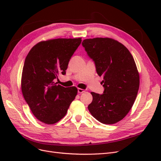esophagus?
<instances>
[{
  "mask_svg": "<svg viewBox=\"0 0 161 161\" xmlns=\"http://www.w3.org/2000/svg\"><path fill=\"white\" fill-rule=\"evenodd\" d=\"M85 92V91L84 89H82L80 88L78 89V92H79V93H82V92Z\"/></svg>",
  "mask_w": 161,
  "mask_h": 161,
  "instance_id": "esophagus-1",
  "label": "esophagus"
}]
</instances>
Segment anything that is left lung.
I'll list each match as a JSON object with an SVG mask.
<instances>
[{
  "label": "left lung",
  "mask_w": 161,
  "mask_h": 161,
  "mask_svg": "<svg viewBox=\"0 0 161 161\" xmlns=\"http://www.w3.org/2000/svg\"><path fill=\"white\" fill-rule=\"evenodd\" d=\"M82 45L94 61L97 74L103 76V93L91 92L92 101L89 111L102 124L118 122L128 114L139 89V73L134 58L122 43L108 37L86 39Z\"/></svg>",
  "instance_id": "1"
}]
</instances>
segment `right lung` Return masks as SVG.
I'll use <instances>...</instances> for the list:
<instances>
[{"label": "right lung", "mask_w": 161, "mask_h": 161, "mask_svg": "<svg viewBox=\"0 0 161 161\" xmlns=\"http://www.w3.org/2000/svg\"><path fill=\"white\" fill-rule=\"evenodd\" d=\"M81 41V38L43 41L28 53L23 68L21 90L33 114L42 122L53 124L62 119L77 95L76 87L66 88L53 80L66 74Z\"/></svg>", "instance_id": "1"}]
</instances>
